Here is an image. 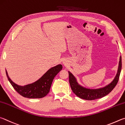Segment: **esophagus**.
<instances>
[{
  "label": "esophagus",
  "mask_w": 125,
  "mask_h": 125,
  "mask_svg": "<svg viewBox=\"0 0 125 125\" xmlns=\"http://www.w3.org/2000/svg\"><path fill=\"white\" fill-rule=\"evenodd\" d=\"M64 64H65V62H64Z\"/></svg>",
  "instance_id": "obj_1"
}]
</instances>
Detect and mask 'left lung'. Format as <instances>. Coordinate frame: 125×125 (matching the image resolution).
<instances>
[{
    "label": "left lung",
    "instance_id": "8db88e82",
    "mask_svg": "<svg viewBox=\"0 0 125 125\" xmlns=\"http://www.w3.org/2000/svg\"><path fill=\"white\" fill-rule=\"evenodd\" d=\"M121 56H120L117 73L114 80L107 86L104 87V88L97 89H89L83 88L78 84L73 74L69 72V82L72 91L77 97L87 100H95L104 97V96L108 95L109 93L111 92L113 89L115 88L116 85L117 84L119 79L120 73H121Z\"/></svg>",
    "mask_w": 125,
    "mask_h": 125
}]
</instances>
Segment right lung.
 Instances as JSON below:
<instances>
[{
  "instance_id": "right-lung-1",
  "label": "right lung",
  "mask_w": 125,
  "mask_h": 125,
  "mask_svg": "<svg viewBox=\"0 0 125 125\" xmlns=\"http://www.w3.org/2000/svg\"><path fill=\"white\" fill-rule=\"evenodd\" d=\"M62 69L61 65L52 67L36 82L24 86H19L13 82L9 77L6 71V74L13 88L21 95L28 98H42L49 92L54 78Z\"/></svg>"
}]
</instances>
